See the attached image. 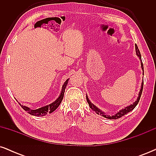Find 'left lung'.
Segmentation results:
<instances>
[{"mask_svg": "<svg viewBox=\"0 0 156 156\" xmlns=\"http://www.w3.org/2000/svg\"><path fill=\"white\" fill-rule=\"evenodd\" d=\"M135 48H136V53L137 56L139 57V59L141 61V69L143 70V75H144V67H143V64H142V62H141V53L140 52H139V48H138L137 45L136 44L135 45ZM143 85H144V79L142 80V82H141V89H140V91H139V96H138L136 101L133 104L128 105V106L125 107V108H122L121 109L120 111H119L117 114H115L114 115H112V116H110V115H107L106 114H105L104 112H102L100 108H98V107L96 106V105H94L93 103H92V102L89 101L88 96H87V101L88 102L89 105V107H90V108H92L94 112H95L97 114H99V115H101L102 117H105V118H107V119H119V118H120L122 117V116L125 115L126 114H128V113H129L130 112H131V111H133L134 108H135V107L136 106L138 103H139V100H140V98H141V93H142V90H143Z\"/></svg>", "mask_w": 156, "mask_h": 156, "instance_id": "left-lung-1", "label": "left lung"}]
</instances>
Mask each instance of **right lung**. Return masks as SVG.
I'll return each mask as SVG.
<instances>
[{
    "instance_id": "obj_1",
    "label": "right lung",
    "mask_w": 156,
    "mask_h": 156,
    "mask_svg": "<svg viewBox=\"0 0 156 156\" xmlns=\"http://www.w3.org/2000/svg\"><path fill=\"white\" fill-rule=\"evenodd\" d=\"M68 80H69V78H68L67 80H66V81L64 82L63 86H62V91H61L59 96L58 97V98H57L54 102H53V103H51V104L44 105L43 107H41V108H39L38 109H35V110H32V109L26 106V105H21L20 103L19 104L20 105V106L22 107L25 111H26L28 114H31V115L37 116V117H43V116L46 115V114H48V113L51 114V113L54 112L55 109L59 106L60 103H62V100H63V98H64V91H65V89L66 87H67V85L68 83Z\"/></svg>"
}]
</instances>
